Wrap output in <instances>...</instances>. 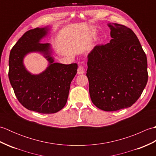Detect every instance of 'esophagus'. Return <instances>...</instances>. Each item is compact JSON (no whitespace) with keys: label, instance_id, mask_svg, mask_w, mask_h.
Instances as JSON below:
<instances>
[{"label":"esophagus","instance_id":"34e87169","mask_svg":"<svg viewBox=\"0 0 156 156\" xmlns=\"http://www.w3.org/2000/svg\"><path fill=\"white\" fill-rule=\"evenodd\" d=\"M84 73V68L82 67V66H80V67H79L78 69L77 74H83Z\"/></svg>","mask_w":156,"mask_h":156}]
</instances>
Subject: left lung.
I'll return each instance as SVG.
<instances>
[{"mask_svg": "<svg viewBox=\"0 0 156 156\" xmlns=\"http://www.w3.org/2000/svg\"><path fill=\"white\" fill-rule=\"evenodd\" d=\"M112 39L96 45L87 58V76L92 102L105 111L131 107L147 84V57L134 32L108 23Z\"/></svg>", "mask_w": 156, "mask_h": 156, "instance_id": "left-lung-1", "label": "left lung"}]
</instances>
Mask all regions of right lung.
<instances>
[{"mask_svg":"<svg viewBox=\"0 0 156 156\" xmlns=\"http://www.w3.org/2000/svg\"><path fill=\"white\" fill-rule=\"evenodd\" d=\"M51 30V26H47L25 33L12 48L9 61V78L18 101L28 110L44 114L64 108L78 68L77 64L54 62L51 45L41 43ZM31 52H39L48 62L39 74H32L24 64L25 56Z\"/></svg>","mask_w":156,"mask_h":156,"instance_id":"obj_1","label":"right lung"}]
</instances>
